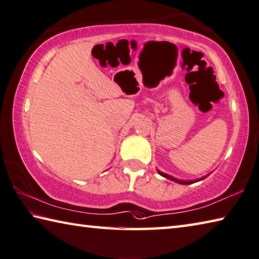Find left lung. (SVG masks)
<instances>
[{"mask_svg":"<svg viewBox=\"0 0 259 259\" xmlns=\"http://www.w3.org/2000/svg\"><path fill=\"white\" fill-rule=\"evenodd\" d=\"M158 172H159L161 176H162V177H164V178H168V179H170V180H172V182H176V183L182 184V185H190V184L197 183V182H199V180H203L204 178H205V177H203V178H201V179H197V180H179V179H177V178L172 177V176L167 175V174H164V172H161V171H159V170H158Z\"/></svg>","mask_w":259,"mask_h":259,"instance_id":"8db88e82","label":"left lung"}]
</instances>
